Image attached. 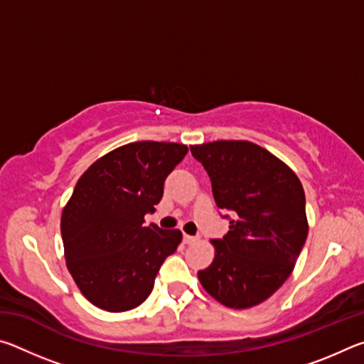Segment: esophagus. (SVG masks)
I'll list each match as a JSON object with an SVG mask.
<instances>
[{
	"mask_svg": "<svg viewBox=\"0 0 364 364\" xmlns=\"http://www.w3.org/2000/svg\"><path fill=\"white\" fill-rule=\"evenodd\" d=\"M183 242L184 244H194V242H197V237L196 236H189V234H184Z\"/></svg>",
	"mask_w": 364,
	"mask_h": 364,
	"instance_id": "1",
	"label": "esophagus"
}]
</instances>
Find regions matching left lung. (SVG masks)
<instances>
[{"instance_id":"1","label":"left lung","mask_w":364,"mask_h":364,"mask_svg":"<svg viewBox=\"0 0 364 364\" xmlns=\"http://www.w3.org/2000/svg\"><path fill=\"white\" fill-rule=\"evenodd\" d=\"M191 154L210 176L218 208L232 215L228 234L212 241V264L197 273L200 284L225 306L262 304L291 276L306 241L301 183L250 141H213L191 146Z\"/></svg>"}]
</instances>
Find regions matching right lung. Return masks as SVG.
<instances>
[{"mask_svg": "<svg viewBox=\"0 0 364 364\" xmlns=\"http://www.w3.org/2000/svg\"><path fill=\"white\" fill-rule=\"evenodd\" d=\"M188 146L138 141L97 159L80 176L60 218L67 268L91 304L128 311L149 297L165 258L180 245V230L144 226L164 183Z\"/></svg>", "mask_w": 364, "mask_h": 364, "instance_id": "right-lung-1", "label": "right lung"}]
</instances>
